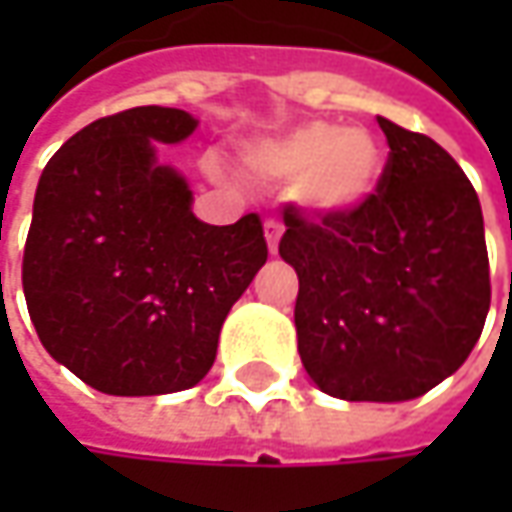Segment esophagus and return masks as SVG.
Returning <instances> with one entry per match:
<instances>
[{"instance_id":"esophagus-1","label":"esophagus","mask_w":512,"mask_h":512,"mask_svg":"<svg viewBox=\"0 0 512 512\" xmlns=\"http://www.w3.org/2000/svg\"><path fill=\"white\" fill-rule=\"evenodd\" d=\"M265 239H267V250L276 256V253H279V239H282V225H279V222H273V219H267Z\"/></svg>"}]
</instances>
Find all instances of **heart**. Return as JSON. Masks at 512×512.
Wrapping results in <instances>:
<instances>
[{
	"instance_id": "obj_1",
	"label": "heart",
	"mask_w": 512,
	"mask_h": 512,
	"mask_svg": "<svg viewBox=\"0 0 512 512\" xmlns=\"http://www.w3.org/2000/svg\"><path fill=\"white\" fill-rule=\"evenodd\" d=\"M242 168L273 185H293V199L316 216H350L370 205L387 176V150L367 128L305 122L250 142Z\"/></svg>"
}]
</instances>
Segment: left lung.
<instances>
[{
	"label": "left lung",
	"mask_w": 512,
	"mask_h": 512,
	"mask_svg": "<svg viewBox=\"0 0 512 512\" xmlns=\"http://www.w3.org/2000/svg\"><path fill=\"white\" fill-rule=\"evenodd\" d=\"M387 176L350 216L285 207L279 253L299 276L296 339L313 384L344 402H410L482 336L490 267L479 196L430 136L379 116Z\"/></svg>",
	"instance_id": "8db88e82"
}]
</instances>
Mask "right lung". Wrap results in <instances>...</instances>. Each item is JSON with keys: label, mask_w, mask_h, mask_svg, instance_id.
<instances>
[{"label": "right lung", "mask_w": 512, "mask_h": 512, "mask_svg": "<svg viewBox=\"0 0 512 512\" xmlns=\"http://www.w3.org/2000/svg\"><path fill=\"white\" fill-rule=\"evenodd\" d=\"M199 119L130 108L53 153L33 199L22 287L50 356L108 396H165L207 376L219 333L267 262L256 213L207 225L159 159Z\"/></svg>", "instance_id": "obj_1"}]
</instances>
